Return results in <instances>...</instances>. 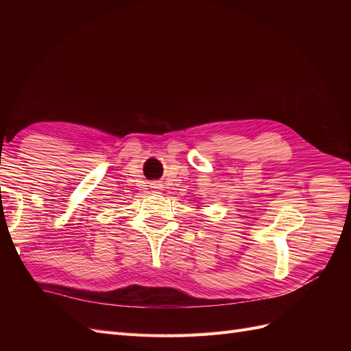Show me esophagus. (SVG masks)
<instances>
[{
    "instance_id": "1",
    "label": "esophagus",
    "mask_w": 351,
    "mask_h": 351,
    "mask_svg": "<svg viewBox=\"0 0 351 351\" xmlns=\"http://www.w3.org/2000/svg\"><path fill=\"white\" fill-rule=\"evenodd\" d=\"M162 187V184H159L158 182H154L152 183V189H161Z\"/></svg>"
}]
</instances>
